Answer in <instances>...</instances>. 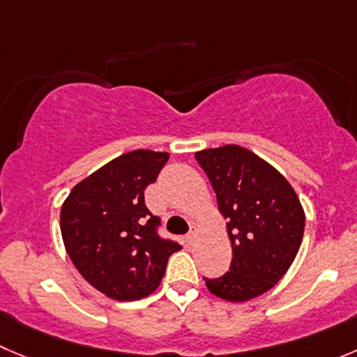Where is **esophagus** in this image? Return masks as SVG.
<instances>
[{
  "label": "esophagus",
  "mask_w": 357,
  "mask_h": 357,
  "mask_svg": "<svg viewBox=\"0 0 357 357\" xmlns=\"http://www.w3.org/2000/svg\"><path fill=\"white\" fill-rule=\"evenodd\" d=\"M185 242H188V245H192L196 242V227H192L191 231L185 235Z\"/></svg>",
  "instance_id": "obj_1"
}]
</instances>
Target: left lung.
I'll return each instance as SVG.
<instances>
[{"label": "left lung", "instance_id": "left-lung-1", "mask_svg": "<svg viewBox=\"0 0 357 357\" xmlns=\"http://www.w3.org/2000/svg\"><path fill=\"white\" fill-rule=\"evenodd\" d=\"M227 219L233 259L229 271L205 278L210 293L247 301L270 291L296 257L305 213L296 192L277 169L247 149L224 145L195 154Z\"/></svg>", "mask_w": 357, "mask_h": 357}]
</instances>
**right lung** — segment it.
Here are the masks:
<instances>
[{
	"label": "right lung",
	"instance_id": "obj_1",
	"mask_svg": "<svg viewBox=\"0 0 357 357\" xmlns=\"http://www.w3.org/2000/svg\"><path fill=\"white\" fill-rule=\"evenodd\" d=\"M168 158V152L144 149L119 155L75 185L61 208L68 256L112 300L135 301L154 293L169 256L182 249L159 235L161 219L144 198Z\"/></svg>",
	"mask_w": 357,
	"mask_h": 357
}]
</instances>
